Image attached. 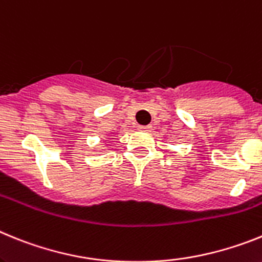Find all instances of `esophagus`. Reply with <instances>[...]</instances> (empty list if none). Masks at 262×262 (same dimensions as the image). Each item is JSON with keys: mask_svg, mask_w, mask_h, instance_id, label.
<instances>
[{"mask_svg": "<svg viewBox=\"0 0 262 262\" xmlns=\"http://www.w3.org/2000/svg\"><path fill=\"white\" fill-rule=\"evenodd\" d=\"M150 129H151V126H150V125H146V126H142V125H140V126H138V130H145V132H149Z\"/></svg>", "mask_w": 262, "mask_h": 262, "instance_id": "34e87169", "label": "esophagus"}]
</instances>
